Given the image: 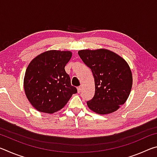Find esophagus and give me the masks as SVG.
<instances>
[{
    "label": "esophagus",
    "instance_id": "esophagus-1",
    "mask_svg": "<svg viewBox=\"0 0 157 157\" xmlns=\"http://www.w3.org/2000/svg\"><path fill=\"white\" fill-rule=\"evenodd\" d=\"M81 91H82V86L78 87V94H79V93L81 92Z\"/></svg>",
    "mask_w": 157,
    "mask_h": 157
}]
</instances>
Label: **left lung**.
Returning <instances> with one entry per match:
<instances>
[{
  "mask_svg": "<svg viewBox=\"0 0 157 157\" xmlns=\"http://www.w3.org/2000/svg\"><path fill=\"white\" fill-rule=\"evenodd\" d=\"M78 55L94 78L95 95L86 103L89 108L98 114L118 110L131 92L133 79L128 63L107 49L82 50Z\"/></svg>",
  "mask_w": 157,
  "mask_h": 157,
  "instance_id": "1",
  "label": "left lung"
}]
</instances>
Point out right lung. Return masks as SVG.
Masks as SVG:
<instances>
[{
    "instance_id": "right-lung-1",
    "label": "right lung",
    "mask_w": 157,
    "mask_h": 157,
    "mask_svg": "<svg viewBox=\"0 0 157 157\" xmlns=\"http://www.w3.org/2000/svg\"><path fill=\"white\" fill-rule=\"evenodd\" d=\"M71 57V51L48 50L34 57L29 63L23 86L26 97L37 111L56 112L77 93L64 69Z\"/></svg>"
}]
</instances>
